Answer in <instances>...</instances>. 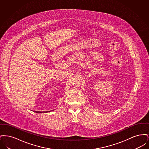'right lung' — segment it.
Masks as SVG:
<instances>
[{"mask_svg": "<svg viewBox=\"0 0 149 149\" xmlns=\"http://www.w3.org/2000/svg\"><path fill=\"white\" fill-rule=\"evenodd\" d=\"M35 112H36V113H42L41 112H39V111H37V112H36L35 111Z\"/></svg>", "mask_w": 149, "mask_h": 149, "instance_id": "1", "label": "right lung"}]
</instances>
